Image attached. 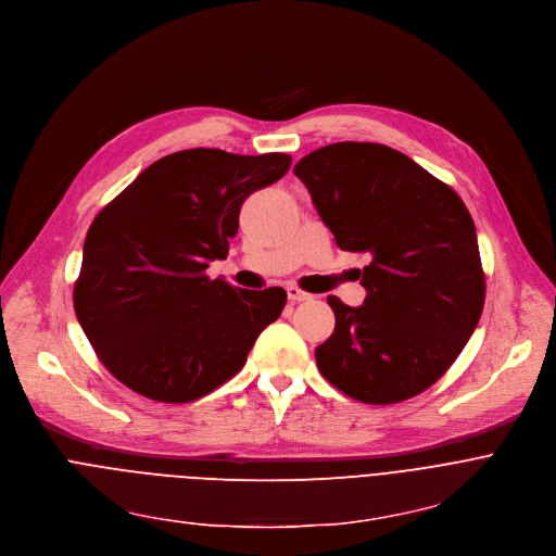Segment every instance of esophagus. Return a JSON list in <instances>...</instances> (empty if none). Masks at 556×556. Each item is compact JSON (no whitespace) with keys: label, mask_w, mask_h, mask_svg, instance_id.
I'll use <instances>...</instances> for the list:
<instances>
[{"label":"esophagus","mask_w":556,"mask_h":556,"mask_svg":"<svg viewBox=\"0 0 556 556\" xmlns=\"http://www.w3.org/2000/svg\"><path fill=\"white\" fill-rule=\"evenodd\" d=\"M287 298H289L291 302H304V300H309L312 295L306 293V291H302V289H298L295 285H289V287H287Z\"/></svg>","instance_id":"esophagus-1"}]
</instances>
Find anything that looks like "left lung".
<instances>
[{"label":"left lung","instance_id":"1","mask_svg":"<svg viewBox=\"0 0 556 556\" xmlns=\"http://www.w3.org/2000/svg\"><path fill=\"white\" fill-rule=\"evenodd\" d=\"M293 174L340 250L368 254L362 306L329 295L331 338L320 374L364 404H397L433 387L472 336L485 276L459 194L406 154L342 141L300 159Z\"/></svg>","mask_w":556,"mask_h":556}]
</instances>
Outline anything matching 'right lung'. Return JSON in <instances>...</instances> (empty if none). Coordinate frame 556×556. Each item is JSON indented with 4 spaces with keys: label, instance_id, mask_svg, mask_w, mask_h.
Instances as JSON below:
<instances>
[{
    "label": "right lung",
    "instance_id": "right-lung-1",
    "mask_svg": "<svg viewBox=\"0 0 556 556\" xmlns=\"http://www.w3.org/2000/svg\"><path fill=\"white\" fill-rule=\"evenodd\" d=\"M291 156L194 148L143 169L92 220L73 302L108 371L135 393L194 402L247 362L287 293L212 280L227 258L240 205L287 174Z\"/></svg>",
    "mask_w": 556,
    "mask_h": 556
}]
</instances>
